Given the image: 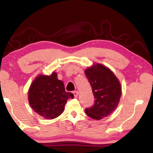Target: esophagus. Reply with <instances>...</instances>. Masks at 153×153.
I'll return each instance as SVG.
<instances>
[{
	"label": "esophagus",
	"mask_w": 153,
	"mask_h": 153,
	"mask_svg": "<svg viewBox=\"0 0 153 153\" xmlns=\"http://www.w3.org/2000/svg\"><path fill=\"white\" fill-rule=\"evenodd\" d=\"M74 94L75 97H77V96H78V94H79V92L78 91H74Z\"/></svg>",
	"instance_id": "34e87169"
}]
</instances>
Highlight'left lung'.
Segmentation results:
<instances>
[{
	"mask_svg": "<svg viewBox=\"0 0 153 153\" xmlns=\"http://www.w3.org/2000/svg\"><path fill=\"white\" fill-rule=\"evenodd\" d=\"M84 72L95 98L93 107L86 108L85 112L92 119L100 120L117 108L121 95L120 82L108 67L100 63H94Z\"/></svg>",
	"mask_w": 153,
	"mask_h": 153,
	"instance_id": "obj_1",
	"label": "left lung"
}]
</instances>
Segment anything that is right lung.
I'll list each match as a JSON object with an SVG mask.
<instances>
[{
  "label": "right lung",
  "instance_id": "obj_1",
  "mask_svg": "<svg viewBox=\"0 0 153 153\" xmlns=\"http://www.w3.org/2000/svg\"><path fill=\"white\" fill-rule=\"evenodd\" d=\"M71 92H67L63 82L57 78L56 72L40 74L35 77L28 90V101L33 111L46 120H53L61 115Z\"/></svg>",
  "mask_w": 153,
  "mask_h": 153
}]
</instances>
